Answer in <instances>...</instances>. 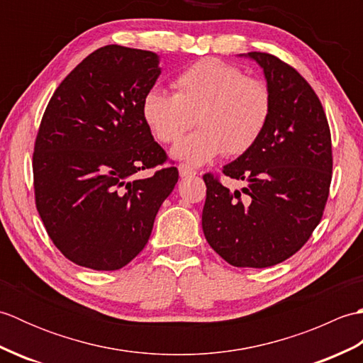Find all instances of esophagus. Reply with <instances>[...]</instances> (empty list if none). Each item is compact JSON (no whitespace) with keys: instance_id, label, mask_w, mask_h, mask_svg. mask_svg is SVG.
Masks as SVG:
<instances>
[{"instance_id":"esophagus-1","label":"esophagus","mask_w":363,"mask_h":363,"mask_svg":"<svg viewBox=\"0 0 363 363\" xmlns=\"http://www.w3.org/2000/svg\"><path fill=\"white\" fill-rule=\"evenodd\" d=\"M179 174H181V177H187V176H195L196 174V172L194 168H191L190 165H187V164H179Z\"/></svg>"}]
</instances>
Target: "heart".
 Returning a JSON list of instances; mask_svg holds the SVG:
<instances>
[{"mask_svg": "<svg viewBox=\"0 0 363 363\" xmlns=\"http://www.w3.org/2000/svg\"><path fill=\"white\" fill-rule=\"evenodd\" d=\"M174 94L151 89L142 99V117L162 143L184 137L173 156L203 165L225 151L240 156L264 134L273 109L272 90L264 81L248 78L240 67L220 59H201L173 79Z\"/></svg>", "mask_w": 363, "mask_h": 363, "instance_id": "heart-1", "label": "heart"}]
</instances>
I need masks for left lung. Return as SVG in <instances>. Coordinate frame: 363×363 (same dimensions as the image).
<instances>
[{"label":"left lung","instance_id":"left-lung-1","mask_svg":"<svg viewBox=\"0 0 363 363\" xmlns=\"http://www.w3.org/2000/svg\"><path fill=\"white\" fill-rule=\"evenodd\" d=\"M246 56L264 68L273 109L256 145L223 167L243 181L230 191L206 173L203 230L213 251L240 268H267L303 248L321 221L333 179L326 113L311 84L268 52Z\"/></svg>","mask_w":363,"mask_h":363}]
</instances>
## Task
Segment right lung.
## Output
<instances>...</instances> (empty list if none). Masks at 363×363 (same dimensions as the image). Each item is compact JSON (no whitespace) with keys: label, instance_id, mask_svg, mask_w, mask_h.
Listing matches in <instances>:
<instances>
[{"label":"right lung","instance_id":"obj_1","mask_svg":"<svg viewBox=\"0 0 363 363\" xmlns=\"http://www.w3.org/2000/svg\"><path fill=\"white\" fill-rule=\"evenodd\" d=\"M160 74L156 52L107 45L59 84L33 154L35 207L56 248L98 272L128 265L151 235L177 168L154 142L142 99ZM159 166L138 180L140 169Z\"/></svg>","mask_w":363,"mask_h":363}]
</instances>
